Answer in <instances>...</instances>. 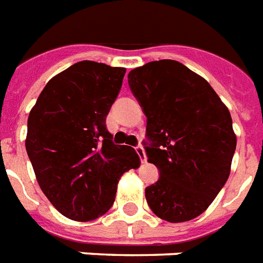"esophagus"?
<instances>
[{"mask_svg":"<svg viewBox=\"0 0 263 263\" xmlns=\"http://www.w3.org/2000/svg\"><path fill=\"white\" fill-rule=\"evenodd\" d=\"M135 150H136V153H138V156H139L140 161H142V163H146V153H145V149H143L142 146H136Z\"/></svg>","mask_w":263,"mask_h":263,"instance_id":"esophagus-1","label":"esophagus"}]
</instances>
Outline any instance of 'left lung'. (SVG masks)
<instances>
[{
	"mask_svg": "<svg viewBox=\"0 0 263 263\" xmlns=\"http://www.w3.org/2000/svg\"><path fill=\"white\" fill-rule=\"evenodd\" d=\"M128 84L147 118V161L160 171L146 201L167 222L193 219L229 178L237 143L229 110L203 77L176 60L136 67Z\"/></svg>",
	"mask_w": 263,
	"mask_h": 263,
	"instance_id": "1",
	"label": "left lung"
}]
</instances>
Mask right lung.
<instances>
[{
	"label": "right lung",
	"instance_id": "1",
	"mask_svg": "<svg viewBox=\"0 0 263 263\" xmlns=\"http://www.w3.org/2000/svg\"><path fill=\"white\" fill-rule=\"evenodd\" d=\"M124 74V67L78 62L48 81L29 114L26 150L38 185L69 219L106 214L121 175L139 167L135 150L114 145L106 128Z\"/></svg>",
	"mask_w": 263,
	"mask_h": 263
}]
</instances>
